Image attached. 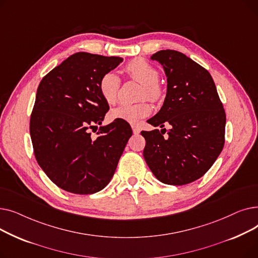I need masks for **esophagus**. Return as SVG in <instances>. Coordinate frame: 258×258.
<instances>
[{
    "instance_id": "34e87169",
    "label": "esophagus",
    "mask_w": 258,
    "mask_h": 258,
    "mask_svg": "<svg viewBox=\"0 0 258 258\" xmlns=\"http://www.w3.org/2000/svg\"><path fill=\"white\" fill-rule=\"evenodd\" d=\"M132 128H133V133H134L135 135H138V134L140 133V127H139L138 125H136V124H133V125H132Z\"/></svg>"
}]
</instances>
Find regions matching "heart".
<instances>
[{"label": "heart", "mask_w": 258, "mask_h": 258, "mask_svg": "<svg viewBox=\"0 0 258 258\" xmlns=\"http://www.w3.org/2000/svg\"><path fill=\"white\" fill-rule=\"evenodd\" d=\"M125 72L135 81L141 84L139 99H150L154 102L163 98V88L158 83L159 72L155 67L142 58H136L130 61L125 67ZM121 81L119 76L113 72L104 73L98 83L99 93L103 100L108 104H114L118 100ZM153 111L151 103L142 100L135 104H121L111 111L110 117L113 120L137 123L143 118L150 116Z\"/></svg>", "instance_id": "obj_1"}]
</instances>
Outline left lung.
Returning a JSON list of instances; mask_svg holds the SVG:
<instances>
[{
    "label": "left lung",
    "mask_w": 258,
    "mask_h": 258,
    "mask_svg": "<svg viewBox=\"0 0 258 258\" xmlns=\"http://www.w3.org/2000/svg\"><path fill=\"white\" fill-rule=\"evenodd\" d=\"M167 76V93L161 110L147 122L162 127L142 131L143 156L155 177L164 184L185 185L203 177L220 156L225 143L226 114L210 73L175 50L153 54ZM165 123L172 128L163 135Z\"/></svg>",
    "instance_id": "left-lung-1"
}]
</instances>
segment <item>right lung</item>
Segmentation results:
<instances>
[{"label": "right lung", "mask_w": 258, "mask_h": 258, "mask_svg": "<svg viewBox=\"0 0 258 258\" xmlns=\"http://www.w3.org/2000/svg\"><path fill=\"white\" fill-rule=\"evenodd\" d=\"M122 60L77 52L39 83L30 117L34 156L48 178L68 192L103 189L132 136L130 124L119 120L91 136L110 108L99 93V79Z\"/></svg>", "instance_id": "obj_1"}]
</instances>
